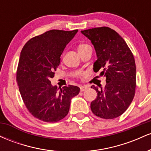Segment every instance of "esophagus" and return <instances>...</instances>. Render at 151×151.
<instances>
[{
	"instance_id": "obj_1",
	"label": "esophagus",
	"mask_w": 151,
	"mask_h": 151,
	"mask_svg": "<svg viewBox=\"0 0 151 151\" xmlns=\"http://www.w3.org/2000/svg\"><path fill=\"white\" fill-rule=\"evenodd\" d=\"M87 86H80V90H81V91H85V90L87 89Z\"/></svg>"
}]
</instances>
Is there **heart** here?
I'll return each instance as SVG.
<instances>
[{"mask_svg":"<svg viewBox=\"0 0 151 151\" xmlns=\"http://www.w3.org/2000/svg\"><path fill=\"white\" fill-rule=\"evenodd\" d=\"M89 45H86V44H81L79 46V47H78V50H82V49H84V48H85V47H88Z\"/></svg>","mask_w":151,"mask_h":151,"instance_id":"heart-1","label":"heart"}]
</instances>
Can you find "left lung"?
Returning a JSON list of instances; mask_svg holds the SVG:
<instances>
[{
    "label": "left lung",
    "instance_id": "obj_1",
    "mask_svg": "<svg viewBox=\"0 0 151 151\" xmlns=\"http://www.w3.org/2000/svg\"><path fill=\"white\" fill-rule=\"evenodd\" d=\"M94 47L97 60L93 70L103 69L106 77L104 89L91 86L97 96L91 101V111L105 119L119 117L126 111L135 95L136 69L133 55L124 39L108 27L81 30Z\"/></svg>",
    "mask_w": 151,
    "mask_h": 151
}]
</instances>
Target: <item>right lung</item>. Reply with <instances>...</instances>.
I'll return each instance as SVG.
<instances>
[{
  "mask_svg": "<svg viewBox=\"0 0 151 151\" xmlns=\"http://www.w3.org/2000/svg\"><path fill=\"white\" fill-rule=\"evenodd\" d=\"M78 30H51L27 41L20 55L16 79L29 112L39 120L58 122L70 111L71 99L79 93L77 86L58 91L50 78L60 65V56Z\"/></svg>",
  "mask_w": 151,
  "mask_h": 151,
  "instance_id": "1",
  "label": "right lung"
}]
</instances>
